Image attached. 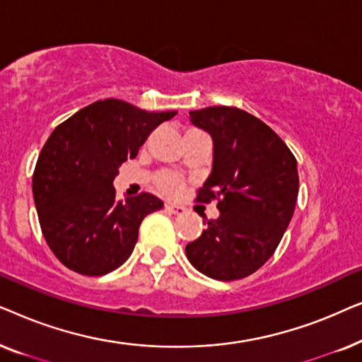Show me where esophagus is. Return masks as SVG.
Segmentation results:
<instances>
[{
  "mask_svg": "<svg viewBox=\"0 0 362 362\" xmlns=\"http://www.w3.org/2000/svg\"><path fill=\"white\" fill-rule=\"evenodd\" d=\"M165 207L170 212H173V214H185L186 212V207L176 204V202H166Z\"/></svg>",
  "mask_w": 362,
  "mask_h": 362,
  "instance_id": "esophagus-1",
  "label": "esophagus"
}]
</instances>
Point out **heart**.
<instances>
[{
    "label": "heart",
    "mask_w": 362,
    "mask_h": 362,
    "mask_svg": "<svg viewBox=\"0 0 362 362\" xmlns=\"http://www.w3.org/2000/svg\"><path fill=\"white\" fill-rule=\"evenodd\" d=\"M156 186L158 189L166 192V194H177L182 189V180L177 175H173V173H161L156 177Z\"/></svg>",
    "instance_id": "b5f03b06"
}]
</instances>
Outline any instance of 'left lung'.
<instances>
[{
	"label": "left lung",
	"mask_w": 362,
	"mask_h": 362,
	"mask_svg": "<svg viewBox=\"0 0 362 362\" xmlns=\"http://www.w3.org/2000/svg\"><path fill=\"white\" fill-rule=\"evenodd\" d=\"M212 136V171L196 201L217 199L219 217L186 245L192 267L214 280L249 276L274 255L298 197L296 160L260 118L237 107L189 112Z\"/></svg>",
	"instance_id": "left-lung-1"
}]
</instances>
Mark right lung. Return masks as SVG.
Segmentation results:
<instances>
[{
  "instance_id": "1",
  "label": "right lung",
  "mask_w": 362,
  "mask_h": 362,
  "mask_svg": "<svg viewBox=\"0 0 362 362\" xmlns=\"http://www.w3.org/2000/svg\"><path fill=\"white\" fill-rule=\"evenodd\" d=\"M176 113L105 98L51 133L34 170L33 196L44 239L67 269L105 275L132 255L141 221L163 201L150 192L117 201L113 180L122 163Z\"/></svg>"
}]
</instances>
